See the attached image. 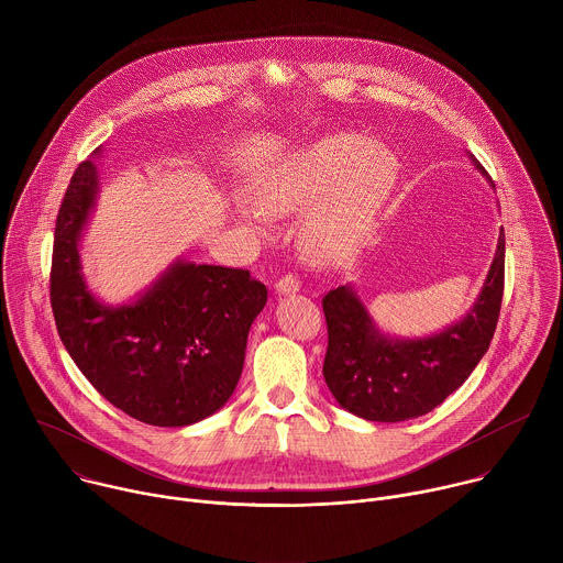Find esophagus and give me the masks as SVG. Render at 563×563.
<instances>
[{
  "mask_svg": "<svg viewBox=\"0 0 563 563\" xmlns=\"http://www.w3.org/2000/svg\"><path fill=\"white\" fill-rule=\"evenodd\" d=\"M300 289V278L296 274H285L276 280V291L278 294H294Z\"/></svg>",
  "mask_w": 563,
  "mask_h": 563,
  "instance_id": "1",
  "label": "esophagus"
}]
</instances>
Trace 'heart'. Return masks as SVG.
Here are the masks:
<instances>
[{
  "label": "heart",
  "mask_w": 563,
  "mask_h": 563,
  "mask_svg": "<svg viewBox=\"0 0 563 563\" xmlns=\"http://www.w3.org/2000/svg\"><path fill=\"white\" fill-rule=\"evenodd\" d=\"M398 178L396 155L356 133L309 144L269 172L256 187V202L269 216L311 207L302 220V250L311 263L347 261L372 231ZM243 216L258 222V213Z\"/></svg>",
  "instance_id": "heart-1"
}]
</instances>
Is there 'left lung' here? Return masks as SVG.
Returning a JSON list of instances; mask_svg holds the SVG:
<instances>
[{
  "label": "left lung",
  "instance_id": "obj_1",
  "mask_svg": "<svg viewBox=\"0 0 563 563\" xmlns=\"http://www.w3.org/2000/svg\"><path fill=\"white\" fill-rule=\"evenodd\" d=\"M476 169L484 172L476 163ZM486 174V172H484ZM506 233L478 300L461 323L417 341L383 336L350 287L323 296L328 354L323 376L339 404L367 421L398 423L423 417L459 389L484 358L504 298Z\"/></svg>",
  "mask_w": 563,
  "mask_h": 563
}]
</instances>
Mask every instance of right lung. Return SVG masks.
I'll return each mask as SVG.
<instances>
[{"instance_id":"add662e5","label":"right lung","mask_w":563,"mask_h":563,"mask_svg":"<svg viewBox=\"0 0 563 563\" xmlns=\"http://www.w3.org/2000/svg\"><path fill=\"white\" fill-rule=\"evenodd\" d=\"M96 187V167L85 159L57 211V334L79 372L124 415L159 428L198 423L233 394L267 287L247 269L176 263L140 300L104 307L87 289L77 256Z\"/></svg>"}]
</instances>
